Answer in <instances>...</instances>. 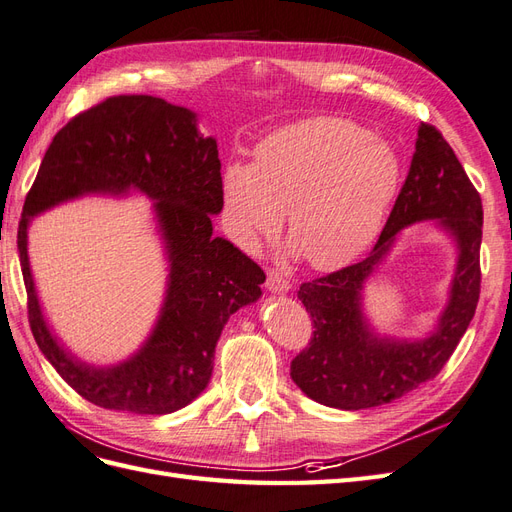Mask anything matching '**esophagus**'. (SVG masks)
I'll return each mask as SVG.
<instances>
[{"mask_svg": "<svg viewBox=\"0 0 512 512\" xmlns=\"http://www.w3.org/2000/svg\"><path fill=\"white\" fill-rule=\"evenodd\" d=\"M266 287H268V291H272V294H287V291L291 289V285H289L285 276L279 274V272H274V270H268Z\"/></svg>", "mask_w": 512, "mask_h": 512, "instance_id": "obj_1", "label": "esophagus"}]
</instances>
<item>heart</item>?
Returning a JSON list of instances; mask_svg holds the SVG:
<instances>
[{
    "mask_svg": "<svg viewBox=\"0 0 512 512\" xmlns=\"http://www.w3.org/2000/svg\"><path fill=\"white\" fill-rule=\"evenodd\" d=\"M401 158L384 137L341 118H311L274 130L253 165L229 163L225 218L246 248L283 225L317 270H337L367 251L399 191Z\"/></svg>",
    "mask_w": 512,
    "mask_h": 512,
    "instance_id": "heart-1",
    "label": "heart"
}]
</instances>
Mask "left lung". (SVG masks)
Masks as SVG:
<instances>
[{"label": "left lung", "instance_id": "8db88e82", "mask_svg": "<svg viewBox=\"0 0 512 512\" xmlns=\"http://www.w3.org/2000/svg\"><path fill=\"white\" fill-rule=\"evenodd\" d=\"M433 220L458 246V264L441 317L425 338L379 333L363 313V287L403 228ZM483 201L440 130L420 124L416 152L386 227L369 257L302 283L313 339L291 362L306 397L337 410H369L416 390L442 371L474 317L480 294Z\"/></svg>", "mask_w": 512, "mask_h": 512}]
</instances>
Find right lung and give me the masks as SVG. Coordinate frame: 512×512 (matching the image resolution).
<instances>
[{
    "instance_id": "right-lung-1",
    "label": "right lung",
    "mask_w": 512,
    "mask_h": 512,
    "mask_svg": "<svg viewBox=\"0 0 512 512\" xmlns=\"http://www.w3.org/2000/svg\"><path fill=\"white\" fill-rule=\"evenodd\" d=\"M143 194L153 211L168 283L155 326L137 353L113 365L81 361L56 339L41 311L26 236L36 215L81 196ZM221 160L197 113L154 96H115L77 115L42 158L19 223V259L29 326L40 352L83 399L130 414L163 416L206 390L214 349L229 317L261 298L266 274L225 238Z\"/></svg>"
}]
</instances>
